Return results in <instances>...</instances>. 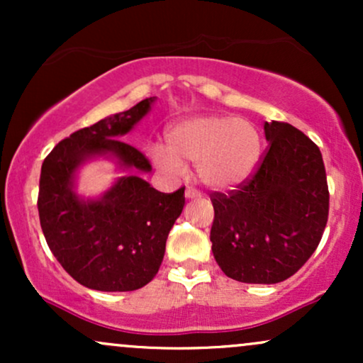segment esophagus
Masks as SVG:
<instances>
[{
	"label": "esophagus",
	"mask_w": 363,
	"mask_h": 363,
	"mask_svg": "<svg viewBox=\"0 0 363 363\" xmlns=\"http://www.w3.org/2000/svg\"><path fill=\"white\" fill-rule=\"evenodd\" d=\"M186 198L187 199H199V198H203V194H201V191L194 189V187H187V189H186Z\"/></svg>",
	"instance_id": "obj_1"
}]
</instances>
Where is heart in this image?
<instances>
[{"mask_svg": "<svg viewBox=\"0 0 363 363\" xmlns=\"http://www.w3.org/2000/svg\"><path fill=\"white\" fill-rule=\"evenodd\" d=\"M155 165L182 176L184 162H196L199 181L213 189H230L252 176L261 158V135L256 124L235 116H194L169 131L167 147L152 148Z\"/></svg>", "mask_w": 363, "mask_h": 363, "instance_id": "obj_1", "label": "heart"}]
</instances>
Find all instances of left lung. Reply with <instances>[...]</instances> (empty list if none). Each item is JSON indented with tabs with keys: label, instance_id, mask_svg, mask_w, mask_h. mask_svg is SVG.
<instances>
[{
	"label": "left lung",
	"instance_id": "obj_1",
	"mask_svg": "<svg viewBox=\"0 0 363 363\" xmlns=\"http://www.w3.org/2000/svg\"><path fill=\"white\" fill-rule=\"evenodd\" d=\"M268 148L234 191L211 193V251L242 283H280L306 264L328 223L329 191L318 145L289 123H264Z\"/></svg>",
	"mask_w": 363,
	"mask_h": 363
}]
</instances>
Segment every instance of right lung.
<instances>
[{
  "label": "right lung",
  "mask_w": 363,
  "mask_h": 363,
  "mask_svg": "<svg viewBox=\"0 0 363 363\" xmlns=\"http://www.w3.org/2000/svg\"><path fill=\"white\" fill-rule=\"evenodd\" d=\"M155 97L65 138L40 169L39 208L45 242L69 277L91 290L131 291L153 280L170 228L184 208V187L160 193L138 176H124L97 199L74 193V176L94 157L118 158L123 169L148 172V158L121 136L148 114Z\"/></svg>",
  "instance_id": "right-lung-1"
}]
</instances>
